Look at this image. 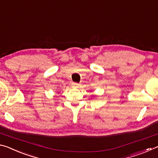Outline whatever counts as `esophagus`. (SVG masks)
<instances>
[{
    "label": "esophagus",
    "mask_w": 158,
    "mask_h": 158,
    "mask_svg": "<svg viewBox=\"0 0 158 158\" xmlns=\"http://www.w3.org/2000/svg\"><path fill=\"white\" fill-rule=\"evenodd\" d=\"M79 85H80L78 84V83H76V82H73V84H72V86L73 88H79Z\"/></svg>",
    "instance_id": "34e87169"
}]
</instances>
